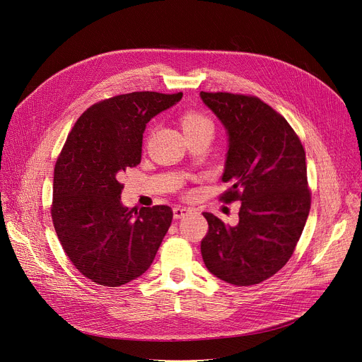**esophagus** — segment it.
I'll use <instances>...</instances> for the list:
<instances>
[{
  "label": "esophagus",
  "mask_w": 362,
  "mask_h": 362,
  "mask_svg": "<svg viewBox=\"0 0 362 362\" xmlns=\"http://www.w3.org/2000/svg\"><path fill=\"white\" fill-rule=\"evenodd\" d=\"M191 213H192V210H191V208H187V206L177 205V206L173 208V217L175 218H183V217H186L187 214H191Z\"/></svg>",
  "instance_id": "1"
}]
</instances>
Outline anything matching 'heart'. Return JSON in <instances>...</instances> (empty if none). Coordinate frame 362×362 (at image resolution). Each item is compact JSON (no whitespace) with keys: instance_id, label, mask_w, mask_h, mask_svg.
Returning <instances> with one entry per match:
<instances>
[{"instance_id":"obj_1","label":"heart","mask_w":362,"mask_h":362,"mask_svg":"<svg viewBox=\"0 0 362 362\" xmlns=\"http://www.w3.org/2000/svg\"><path fill=\"white\" fill-rule=\"evenodd\" d=\"M182 127L183 132H198V130H213L211 120L205 117L204 114L198 111H187L182 116Z\"/></svg>"}]
</instances>
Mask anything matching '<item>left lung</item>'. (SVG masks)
<instances>
[{
  "label": "left lung",
  "instance_id": "1",
  "mask_svg": "<svg viewBox=\"0 0 362 362\" xmlns=\"http://www.w3.org/2000/svg\"><path fill=\"white\" fill-rule=\"evenodd\" d=\"M199 97L227 133L223 182L230 189L221 198L242 202L236 226L202 213L208 221L202 259L220 280L251 286L289 261L305 227L311 206L305 151L286 119L261 100L227 92Z\"/></svg>",
  "mask_w": 362,
  "mask_h": 362
}]
</instances>
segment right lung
<instances>
[{
    "label": "right lung",
    "mask_w": 362,
    "mask_h": 362,
    "mask_svg": "<svg viewBox=\"0 0 362 362\" xmlns=\"http://www.w3.org/2000/svg\"><path fill=\"white\" fill-rule=\"evenodd\" d=\"M183 93L132 92L88 108L74 123L54 168V229L73 265L101 286L142 276L173 218L167 205L127 208L120 175L136 167L146 123Z\"/></svg>",
    "instance_id": "obj_1"
}]
</instances>
